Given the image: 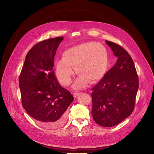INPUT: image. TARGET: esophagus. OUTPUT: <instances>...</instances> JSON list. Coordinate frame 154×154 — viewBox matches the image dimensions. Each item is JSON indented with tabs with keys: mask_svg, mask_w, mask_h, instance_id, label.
<instances>
[{
	"mask_svg": "<svg viewBox=\"0 0 154 154\" xmlns=\"http://www.w3.org/2000/svg\"><path fill=\"white\" fill-rule=\"evenodd\" d=\"M80 94H81L80 93H78V92L74 93V97H77L79 95H80Z\"/></svg>",
	"mask_w": 154,
	"mask_h": 154,
	"instance_id": "esophagus-1",
	"label": "esophagus"
}]
</instances>
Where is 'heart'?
<instances>
[{"label": "heart", "instance_id": "b5f03b06", "mask_svg": "<svg viewBox=\"0 0 154 154\" xmlns=\"http://www.w3.org/2000/svg\"><path fill=\"white\" fill-rule=\"evenodd\" d=\"M108 65V54L100 44L86 42L73 46L64 52L63 58L56 63V75L63 85H68L74 74L73 66L79 74L74 83V88L81 89L89 81L95 83L106 72Z\"/></svg>", "mask_w": 154, "mask_h": 154}]
</instances>
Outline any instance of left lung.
Listing matches in <instances>:
<instances>
[{"label": "left lung", "mask_w": 154, "mask_h": 154, "mask_svg": "<svg viewBox=\"0 0 154 154\" xmlns=\"http://www.w3.org/2000/svg\"><path fill=\"white\" fill-rule=\"evenodd\" d=\"M118 60L91 89L92 116L102 127L115 126L133 112L139 87L132 58L117 44L105 41Z\"/></svg>", "instance_id": "1"}]
</instances>
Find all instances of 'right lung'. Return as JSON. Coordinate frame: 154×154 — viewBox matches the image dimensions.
<instances>
[{
	"label": "right lung",
	"instance_id": "obj_1",
	"mask_svg": "<svg viewBox=\"0 0 154 154\" xmlns=\"http://www.w3.org/2000/svg\"><path fill=\"white\" fill-rule=\"evenodd\" d=\"M63 37L41 41L27 54L19 85L22 104L27 113L46 128L61 126L74 100L71 93L58 82L53 68L54 57Z\"/></svg>",
	"mask_w": 154,
	"mask_h": 154
}]
</instances>
